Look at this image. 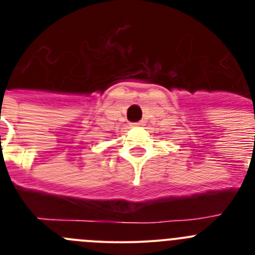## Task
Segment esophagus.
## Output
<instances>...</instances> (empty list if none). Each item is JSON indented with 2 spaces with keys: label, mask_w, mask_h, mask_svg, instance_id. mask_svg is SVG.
Here are the masks:
<instances>
[{
  "label": "esophagus",
  "mask_w": 255,
  "mask_h": 255,
  "mask_svg": "<svg viewBox=\"0 0 255 255\" xmlns=\"http://www.w3.org/2000/svg\"><path fill=\"white\" fill-rule=\"evenodd\" d=\"M132 125H134V126H143L144 123H143V121H139V123H135V124H132Z\"/></svg>",
  "instance_id": "obj_1"
}]
</instances>
